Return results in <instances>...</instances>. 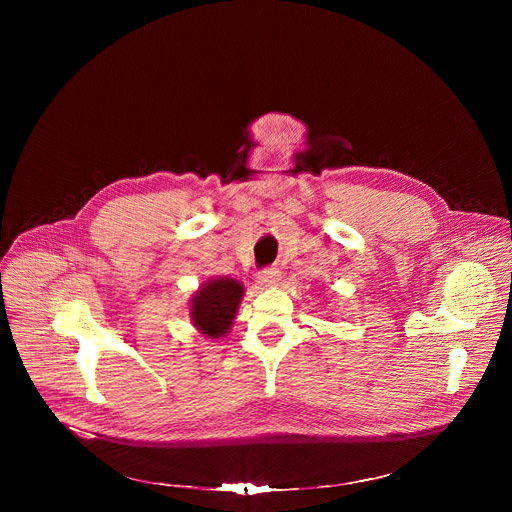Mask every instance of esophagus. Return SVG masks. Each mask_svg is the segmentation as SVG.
Instances as JSON below:
<instances>
[{"label":"esophagus","mask_w":512,"mask_h":512,"mask_svg":"<svg viewBox=\"0 0 512 512\" xmlns=\"http://www.w3.org/2000/svg\"><path fill=\"white\" fill-rule=\"evenodd\" d=\"M257 279H259V283H261L263 287H273V285H277V283H279V279H281V271H279L277 267H267V269L259 271Z\"/></svg>","instance_id":"esophagus-1"}]
</instances>
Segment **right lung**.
Masks as SVG:
<instances>
[{"instance_id": "right-lung-1", "label": "right lung", "mask_w": 512, "mask_h": 512, "mask_svg": "<svg viewBox=\"0 0 512 512\" xmlns=\"http://www.w3.org/2000/svg\"><path fill=\"white\" fill-rule=\"evenodd\" d=\"M243 283L231 277H212L190 300V318L200 334L206 338L225 336L237 316L243 300Z\"/></svg>"}]
</instances>
